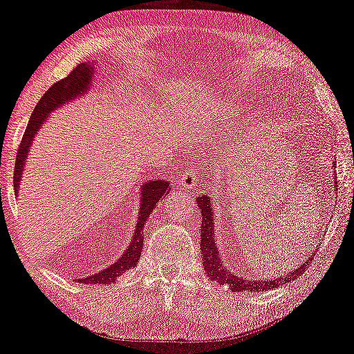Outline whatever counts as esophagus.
<instances>
[{"mask_svg":"<svg viewBox=\"0 0 354 354\" xmlns=\"http://www.w3.org/2000/svg\"><path fill=\"white\" fill-rule=\"evenodd\" d=\"M178 182H180L182 187L188 188V190H190V188H196L198 185H200V178H198V176H196L195 166H188L185 171L182 172L180 180Z\"/></svg>","mask_w":354,"mask_h":354,"instance_id":"obj_1","label":"esophagus"}]
</instances>
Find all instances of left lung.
Listing matches in <instances>:
<instances>
[{"label":"left lung","mask_w":354,"mask_h":354,"mask_svg":"<svg viewBox=\"0 0 354 354\" xmlns=\"http://www.w3.org/2000/svg\"><path fill=\"white\" fill-rule=\"evenodd\" d=\"M335 167V162H333ZM196 206L201 211V256H203V266L205 270L212 282H217L219 285H229L232 292H243V290H250V292H264V290L275 288L280 283L285 282H293L298 275L304 274L308 270L309 261H313V254L309 256L306 263L299 266L297 270H292L287 277H277L275 280H269V282H256V280H245L236 275L230 274L224 266L221 264V258L217 254L216 241H214V221H212V207L209 203V196L201 195L196 198Z\"/></svg>","instance_id":"8db88e82"}]
</instances>
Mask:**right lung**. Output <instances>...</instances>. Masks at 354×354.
<instances>
[{
    "label": "right lung",
    "mask_w": 354,
    "mask_h": 354,
    "mask_svg": "<svg viewBox=\"0 0 354 354\" xmlns=\"http://www.w3.org/2000/svg\"><path fill=\"white\" fill-rule=\"evenodd\" d=\"M90 64H85V62H80L79 66L74 67L72 72L64 79L57 80L56 84L51 85V88H48L45 95L41 96V100L38 101L35 109L30 115V120H28V125L24 132V137L21 140V145H19L17 156H16V166H14V190L17 193L19 182H21V176L24 171V164H26V156L28 153V148H30L32 140L35 137L37 130L40 129L43 120L48 118L50 111L59 108L62 103L69 101L75 96L88 88L91 85V80H93V75H91ZM171 192V187H169L167 180H149L142 187V207H140L138 214V222L137 229H135V235L132 241H130L129 248L125 250L122 258L115 261L113 266L101 270L98 274L88 275V277L80 279L79 282L82 283H111L114 282L115 279L119 277L120 274H124L125 270L133 268L135 264L138 263L140 254H142V246H143V225L149 214L153 212V207L156 206V203L161 200L162 196H166L167 193Z\"/></svg>",
    "instance_id": "obj_1"
}]
</instances>
